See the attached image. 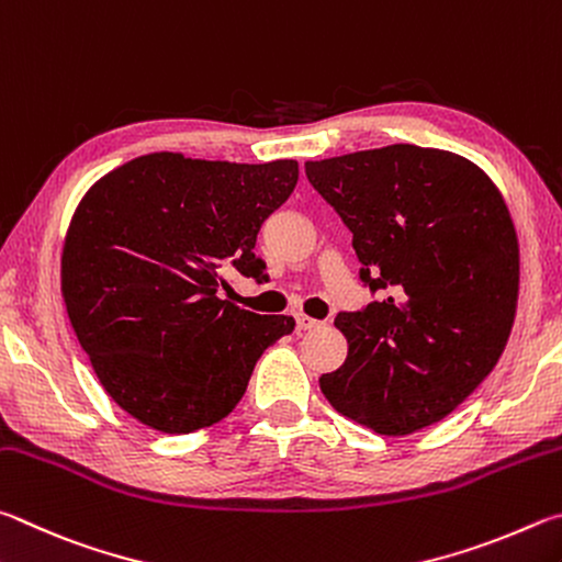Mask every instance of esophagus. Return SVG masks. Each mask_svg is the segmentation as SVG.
<instances>
[{
  "mask_svg": "<svg viewBox=\"0 0 562 562\" xmlns=\"http://www.w3.org/2000/svg\"><path fill=\"white\" fill-rule=\"evenodd\" d=\"M318 326H321V321L306 316V313H299V316H296V328H299L301 333H303V330H313V328H318Z\"/></svg>",
  "mask_w": 562,
  "mask_h": 562,
  "instance_id": "esophagus-1",
  "label": "esophagus"
}]
</instances>
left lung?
I'll use <instances>...</instances> for the list:
<instances>
[{
    "label": "left lung",
    "mask_w": 562,
    "mask_h": 562,
    "mask_svg": "<svg viewBox=\"0 0 562 562\" xmlns=\"http://www.w3.org/2000/svg\"><path fill=\"white\" fill-rule=\"evenodd\" d=\"M380 291L338 313L348 358L318 385L333 409L402 437L454 412L504 352L518 306V236L491 177L437 147L387 145L306 162Z\"/></svg>",
    "instance_id": "obj_1"
}]
</instances>
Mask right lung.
Wrapping results in <instances>:
<instances>
[{
  "instance_id": "right-lung-1",
  "label": "right lung",
  "mask_w": 562,
  "mask_h": 562,
  "mask_svg": "<svg viewBox=\"0 0 562 562\" xmlns=\"http://www.w3.org/2000/svg\"><path fill=\"white\" fill-rule=\"evenodd\" d=\"M296 182V160L150 153L81 196L61 296L98 382L140 425L190 435L222 422L261 352L293 333L291 316H259L216 291L229 269L266 279L256 234Z\"/></svg>"
}]
</instances>
